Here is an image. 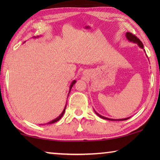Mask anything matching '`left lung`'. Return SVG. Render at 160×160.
<instances>
[{
  "mask_svg": "<svg viewBox=\"0 0 160 160\" xmlns=\"http://www.w3.org/2000/svg\"><path fill=\"white\" fill-rule=\"evenodd\" d=\"M126 37L127 38V39L128 40L129 42H133V43H135V44H137L139 46L140 48H141L143 49V48H144V46H143L142 43L141 42V41L137 37H135V35H133L131 33H130V32H126ZM94 112H95L97 113V115L99 116L100 118H102L103 119H107V120H109V121H125V120H127V119L130 118V117H128V118H120V119H113V118H107V117H104V116H103L102 115L99 114L98 113H97V112H95L94 111Z\"/></svg>",
  "mask_w": 160,
  "mask_h": 160,
  "instance_id": "8db88e82",
  "label": "left lung"
}]
</instances>
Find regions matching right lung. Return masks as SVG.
I'll use <instances>...</instances> for the list:
<instances>
[{"mask_svg": "<svg viewBox=\"0 0 160 160\" xmlns=\"http://www.w3.org/2000/svg\"><path fill=\"white\" fill-rule=\"evenodd\" d=\"M39 36H37V37H33V38H34V39H36V38H39ZM76 82V80H73L72 82V83L70 84V90H69V93H68V95H69V94H70V90H71V88H72V86L74 85V84ZM66 107H65V108H64V109H63V112H62V113H61L60 115H59L57 118H56L55 119H53V120H52V121H51L50 122H48V123H47V124H51V123H55V122H56V121H58V120H60V119L62 118V116H63V115L64 114V113H65V111H66Z\"/></svg>", "mask_w": 160, "mask_h": 160, "instance_id": "1", "label": "right lung"}]
</instances>
